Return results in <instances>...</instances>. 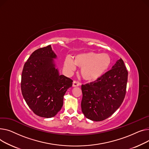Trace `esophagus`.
Wrapping results in <instances>:
<instances>
[{
  "label": "esophagus",
  "mask_w": 149,
  "mask_h": 149,
  "mask_svg": "<svg viewBox=\"0 0 149 149\" xmlns=\"http://www.w3.org/2000/svg\"><path fill=\"white\" fill-rule=\"evenodd\" d=\"M79 85H80L79 82H77V81H74L73 82V86H79Z\"/></svg>",
  "instance_id": "esophagus-1"
}]
</instances>
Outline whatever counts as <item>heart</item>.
I'll use <instances>...</instances> for the list:
<instances>
[{"label": "heart", "mask_w": 149, "mask_h": 149, "mask_svg": "<svg viewBox=\"0 0 149 149\" xmlns=\"http://www.w3.org/2000/svg\"><path fill=\"white\" fill-rule=\"evenodd\" d=\"M111 63L110 56L107 54L94 52L81 54L73 60L67 58L64 65L70 72H73L76 65L81 68V75L85 80L94 81L97 80L109 68Z\"/></svg>", "instance_id": "b5f03b06"}]
</instances>
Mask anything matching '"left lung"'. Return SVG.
<instances>
[{
	"label": "left lung",
	"mask_w": 149,
	"mask_h": 149,
	"mask_svg": "<svg viewBox=\"0 0 149 149\" xmlns=\"http://www.w3.org/2000/svg\"><path fill=\"white\" fill-rule=\"evenodd\" d=\"M128 72L120 58L112 68L97 80L82 85V111L95 121L109 117L120 107L125 99Z\"/></svg>",
	"instance_id": "1"
}]
</instances>
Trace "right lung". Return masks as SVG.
Masks as SVG:
<instances>
[{
	"label": "right lung",
	"mask_w": 149,
	"mask_h": 149,
	"mask_svg": "<svg viewBox=\"0 0 149 149\" xmlns=\"http://www.w3.org/2000/svg\"><path fill=\"white\" fill-rule=\"evenodd\" d=\"M56 58L51 46L35 50L25 63L22 74L21 90L28 107L36 115L51 118L63 105L64 95L73 81L60 75L55 68Z\"/></svg>",
	"instance_id": "add662e5"
}]
</instances>
